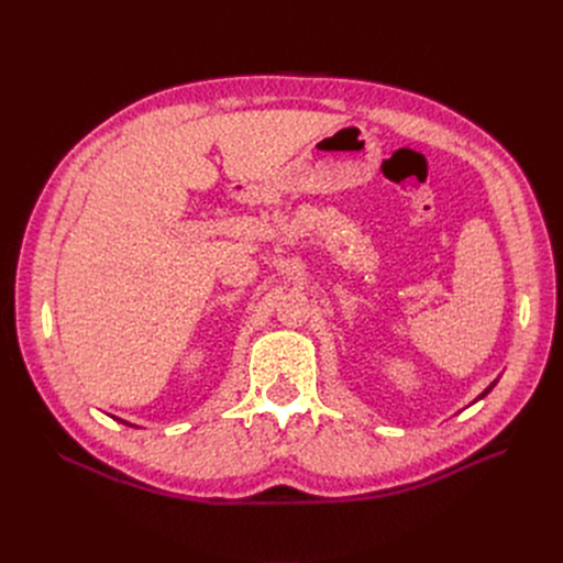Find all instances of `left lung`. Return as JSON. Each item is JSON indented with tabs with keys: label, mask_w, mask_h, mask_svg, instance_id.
<instances>
[{
	"label": "left lung",
	"mask_w": 563,
	"mask_h": 563,
	"mask_svg": "<svg viewBox=\"0 0 563 563\" xmlns=\"http://www.w3.org/2000/svg\"><path fill=\"white\" fill-rule=\"evenodd\" d=\"M486 393H488V390H486ZM486 393H484V395H486ZM484 395H482V397H484Z\"/></svg>",
	"instance_id": "8db88e82"
}]
</instances>
